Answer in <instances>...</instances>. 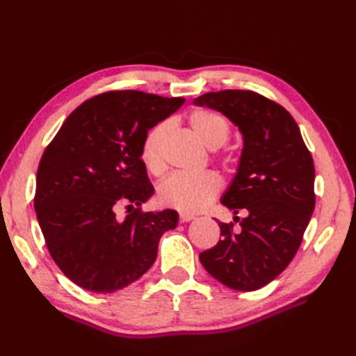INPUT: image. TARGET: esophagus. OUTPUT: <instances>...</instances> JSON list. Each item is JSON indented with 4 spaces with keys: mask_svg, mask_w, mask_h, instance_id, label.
Segmentation results:
<instances>
[{
    "mask_svg": "<svg viewBox=\"0 0 356 356\" xmlns=\"http://www.w3.org/2000/svg\"><path fill=\"white\" fill-rule=\"evenodd\" d=\"M195 218H196L195 215L187 213V212H181V213H179V222H188V221L195 220Z\"/></svg>",
    "mask_w": 356,
    "mask_h": 356,
    "instance_id": "34e87169",
    "label": "esophagus"
}]
</instances>
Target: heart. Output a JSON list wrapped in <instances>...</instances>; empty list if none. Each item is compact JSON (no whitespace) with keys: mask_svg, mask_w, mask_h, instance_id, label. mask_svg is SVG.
<instances>
[{"mask_svg":"<svg viewBox=\"0 0 356 356\" xmlns=\"http://www.w3.org/2000/svg\"><path fill=\"white\" fill-rule=\"evenodd\" d=\"M193 135L209 149H217L227 143L230 123L221 113L200 108L188 117ZM170 123L160 122L153 126L141 144V159L152 174L163 170V144L169 134ZM221 178L215 172H203L199 175L174 174L160 182L157 200L165 208L181 212H199L218 196Z\"/></svg>","mask_w":356,"mask_h":356,"instance_id":"obj_1","label":"heart"}]
</instances>
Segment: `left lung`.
I'll return each instance as SVG.
<instances>
[{"label":"left lung","instance_id":"1","mask_svg":"<svg viewBox=\"0 0 356 356\" xmlns=\"http://www.w3.org/2000/svg\"><path fill=\"white\" fill-rule=\"evenodd\" d=\"M193 104L224 114L243 136L239 166L221 203L246 217L238 232L233 222H218L221 239L199 260L225 286L255 291L282 273L298 251L315 209L314 159L293 115L261 95L209 92Z\"/></svg>","mask_w":356,"mask_h":356}]
</instances>
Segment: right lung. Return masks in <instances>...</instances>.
I'll return each mask as SVG.
<instances>
[{"label":"right lung","instance_id":"1","mask_svg":"<svg viewBox=\"0 0 356 356\" xmlns=\"http://www.w3.org/2000/svg\"><path fill=\"white\" fill-rule=\"evenodd\" d=\"M184 102L138 90L93 96L47 145L34 208L51 258L74 284L98 294L131 285L156 261L161 234L178 225L174 209L139 208L154 193L141 144ZM120 204L129 208L123 220Z\"/></svg>","mask_w":356,"mask_h":356}]
</instances>
